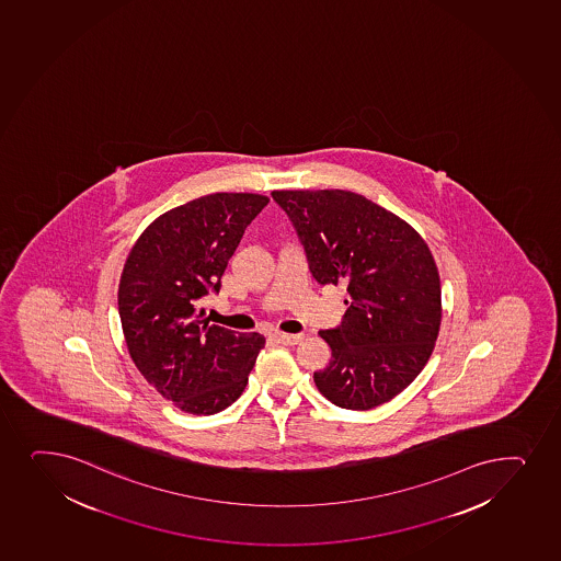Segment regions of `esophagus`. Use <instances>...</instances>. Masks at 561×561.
Listing matches in <instances>:
<instances>
[{
	"mask_svg": "<svg viewBox=\"0 0 561 561\" xmlns=\"http://www.w3.org/2000/svg\"><path fill=\"white\" fill-rule=\"evenodd\" d=\"M272 337H274L277 343H282V345H298V343L304 340L302 335L284 334V332H276Z\"/></svg>",
	"mask_w": 561,
	"mask_h": 561,
	"instance_id": "34e87169",
	"label": "esophagus"
}]
</instances>
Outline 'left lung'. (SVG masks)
<instances>
[{"mask_svg": "<svg viewBox=\"0 0 561 561\" xmlns=\"http://www.w3.org/2000/svg\"><path fill=\"white\" fill-rule=\"evenodd\" d=\"M321 285H346L340 327L319 335L332 359L313 375L328 401L348 410L388 403L414 380L440 330V277L425 240L364 195L276 190Z\"/></svg>", "mask_w": 561, "mask_h": 561, "instance_id": "8db88e82", "label": "left lung"}]
</instances>
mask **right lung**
<instances>
[{
  "instance_id": "right-lung-1",
  "label": "right lung",
  "mask_w": 561,
  "mask_h": 561,
  "mask_svg": "<svg viewBox=\"0 0 561 561\" xmlns=\"http://www.w3.org/2000/svg\"><path fill=\"white\" fill-rule=\"evenodd\" d=\"M268 205L259 194H210L158 216L128 253L119 317L139 373L176 409L210 415L233 404L265 337L208 324L203 296L221 274L245 227Z\"/></svg>"
}]
</instances>
